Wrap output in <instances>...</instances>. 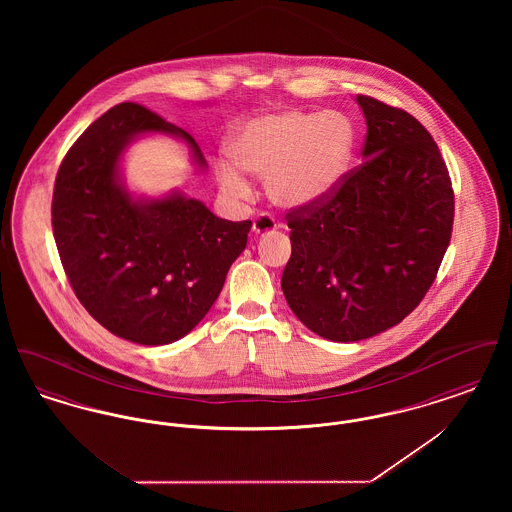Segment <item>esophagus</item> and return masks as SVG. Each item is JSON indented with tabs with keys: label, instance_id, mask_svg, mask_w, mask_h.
<instances>
[{
	"label": "esophagus",
	"instance_id": "obj_1",
	"mask_svg": "<svg viewBox=\"0 0 512 512\" xmlns=\"http://www.w3.org/2000/svg\"><path fill=\"white\" fill-rule=\"evenodd\" d=\"M276 220L272 215H268V213H259L255 220H253V234L255 236H263V234H268V232H272V230H276Z\"/></svg>",
	"mask_w": 512,
	"mask_h": 512
}]
</instances>
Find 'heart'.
Wrapping results in <instances>:
<instances>
[{
    "instance_id": "b5f03b06",
    "label": "heart",
    "mask_w": 512,
    "mask_h": 512,
    "mask_svg": "<svg viewBox=\"0 0 512 512\" xmlns=\"http://www.w3.org/2000/svg\"><path fill=\"white\" fill-rule=\"evenodd\" d=\"M355 146L357 130L345 113L284 109L238 126L228 155L242 171L265 176L268 197L276 205L305 209L340 188ZM236 167L220 163V186L228 194H247L249 182Z\"/></svg>"
}]
</instances>
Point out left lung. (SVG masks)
<instances>
[{
  "label": "left lung",
  "instance_id": "8db88e82",
  "mask_svg": "<svg viewBox=\"0 0 512 512\" xmlns=\"http://www.w3.org/2000/svg\"><path fill=\"white\" fill-rule=\"evenodd\" d=\"M365 163L315 207L290 209L282 292L320 338L359 341L411 315L451 242L455 194L430 132L399 107L357 96Z\"/></svg>",
  "mask_w": 512,
  "mask_h": 512
}]
</instances>
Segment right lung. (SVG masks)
<instances>
[{
  "label": "right lung",
  "instance_id": "1",
  "mask_svg": "<svg viewBox=\"0 0 512 512\" xmlns=\"http://www.w3.org/2000/svg\"><path fill=\"white\" fill-rule=\"evenodd\" d=\"M144 132L194 138L138 103H119L92 122L61 161L51 226L74 295L103 328L142 345L194 330L247 244L251 220L215 217L182 194L134 201L119 184L126 144Z\"/></svg>",
  "mask_w": 512,
  "mask_h": 512
}]
</instances>
